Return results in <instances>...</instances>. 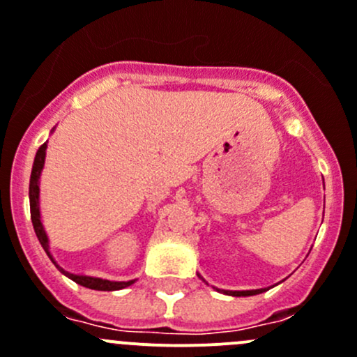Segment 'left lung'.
I'll return each instance as SVG.
<instances>
[{
  "mask_svg": "<svg viewBox=\"0 0 357 357\" xmlns=\"http://www.w3.org/2000/svg\"><path fill=\"white\" fill-rule=\"evenodd\" d=\"M266 291V289H251V291H225L227 295L231 296H251V295H258V293Z\"/></svg>",
  "mask_w": 357,
  "mask_h": 357,
  "instance_id": "1",
  "label": "left lung"
}]
</instances>
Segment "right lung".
Masks as SVG:
<instances>
[{
  "label": "right lung",
  "instance_id": "add662e5",
  "mask_svg": "<svg viewBox=\"0 0 357 357\" xmlns=\"http://www.w3.org/2000/svg\"><path fill=\"white\" fill-rule=\"evenodd\" d=\"M45 150H47V143L41 144L40 150L36 151V157H34V164H33V171H31V181H29V206H31V220H33V227H34V231H36L38 241H40L41 248L45 249V252H47L52 259L50 251H48L47 234H45L43 225H41V221H40V202H38V197H40V186H38V181H40L41 169H43V164H45ZM52 261H54V259H52ZM55 266H57L62 274L68 275L71 281H75L76 284L85 286V288H91V289H98V291H116V289H123L134 282V281L113 282V281H106V279L86 278V275H75V274H69V272L62 271L57 263H55Z\"/></svg>",
  "mask_w": 357,
  "mask_h": 357
}]
</instances>
